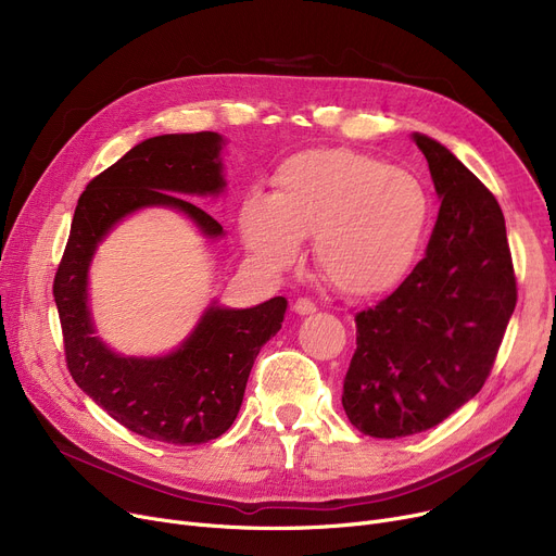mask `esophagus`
Returning <instances> with one entry per match:
<instances>
[{"label": "esophagus", "mask_w": 556, "mask_h": 556, "mask_svg": "<svg viewBox=\"0 0 556 556\" xmlns=\"http://www.w3.org/2000/svg\"><path fill=\"white\" fill-rule=\"evenodd\" d=\"M293 311L300 313V315H311V313L317 311V306H315V302H311L308 298H300V300H295Z\"/></svg>", "instance_id": "esophagus-1"}]
</instances>
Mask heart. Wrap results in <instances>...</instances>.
<instances>
[{
	"label": "heart",
	"mask_w": 556,
	"mask_h": 556,
	"mask_svg": "<svg viewBox=\"0 0 556 556\" xmlns=\"http://www.w3.org/2000/svg\"><path fill=\"white\" fill-rule=\"evenodd\" d=\"M270 187V195L250 193L237 218L263 268H290L313 237L317 268L338 293L378 298L417 266L432 200L415 173L358 151L315 149L283 160Z\"/></svg>",
	"instance_id": "heart-1"
}]
</instances>
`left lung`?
<instances>
[{
	"label": "left lung",
	"mask_w": 556,
	"mask_h": 556,
	"mask_svg": "<svg viewBox=\"0 0 556 556\" xmlns=\"http://www.w3.org/2000/svg\"><path fill=\"white\" fill-rule=\"evenodd\" d=\"M442 198L426 256L390 298L356 313L344 413L378 440L417 434L484 386L518 290L498 200L446 146L413 135Z\"/></svg>",
	"instance_id": "left-lung-1"
}]
</instances>
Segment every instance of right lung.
Wrapping results in <instances>:
<instances>
[{"mask_svg":"<svg viewBox=\"0 0 556 556\" xmlns=\"http://www.w3.org/2000/svg\"><path fill=\"white\" fill-rule=\"evenodd\" d=\"M220 149L218 132L162 135L137 143L99 173L78 198L53 279L65 361L76 386L114 421L153 442L204 444L233 424L254 358L281 329L286 300L273 298L241 311L210 306L178 352L164 358H124L94 336L87 268L116 223L153 204L185 212L204 237H220L218 220L175 195L223 191Z\"/></svg>","mask_w":556,"mask_h":556,"instance_id":"add662e5","label":"right lung"}]
</instances>
